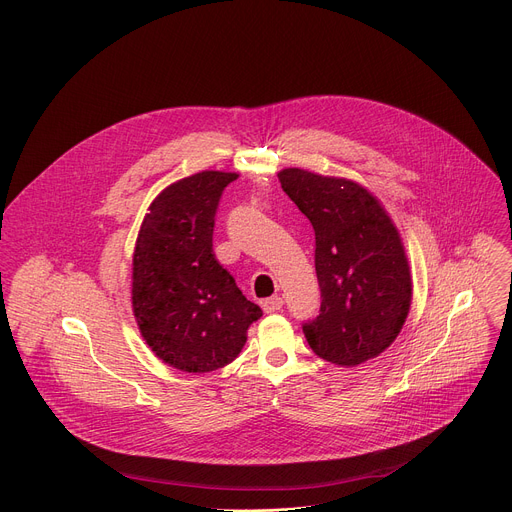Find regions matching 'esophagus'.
I'll list each match as a JSON object with an SVG mask.
<instances>
[{
  "instance_id": "esophagus-1",
  "label": "esophagus",
  "mask_w": 512,
  "mask_h": 512,
  "mask_svg": "<svg viewBox=\"0 0 512 512\" xmlns=\"http://www.w3.org/2000/svg\"><path fill=\"white\" fill-rule=\"evenodd\" d=\"M281 306H283V300H281L279 296H273V298H267V300L261 302V308H263V312H267V314L281 310Z\"/></svg>"
}]
</instances>
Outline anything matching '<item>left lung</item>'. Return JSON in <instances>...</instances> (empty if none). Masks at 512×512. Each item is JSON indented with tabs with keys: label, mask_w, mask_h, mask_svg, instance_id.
Listing matches in <instances>:
<instances>
[{
	"label": "left lung",
	"mask_w": 512,
	"mask_h": 512,
	"mask_svg": "<svg viewBox=\"0 0 512 512\" xmlns=\"http://www.w3.org/2000/svg\"><path fill=\"white\" fill-rule=\"evenodd\" d=\"M283 192L316 233L320 316L304 324L310 348L338 367L377 358L399 336L413 298L403 239L362 184L304 168L279 174Z\"/></svg>",
	"instance_id": "8db88e82"
}]
</instances>
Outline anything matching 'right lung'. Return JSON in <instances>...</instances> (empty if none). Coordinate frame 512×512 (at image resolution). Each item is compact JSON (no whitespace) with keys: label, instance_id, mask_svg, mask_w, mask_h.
Returning a JSON list of instances; mask_svg holds the SVG:
<instances>
[{"label":"right lung","instance_id":"right-lung-1","mask_svg":"<svg viewBox=\"0 0 512 512\" xmlns=\"http://www.w3.org/2000/svg\"><path fill=\"white\" fill-rule=\"evenodd\" d=\"M237 172L202 170L166 186L137 233L131 308L152 352L182 373L233 362L263 316L212 253L214 212Z\"/></svg>","mask_w":512,"mask_h":512}]
</instances>
